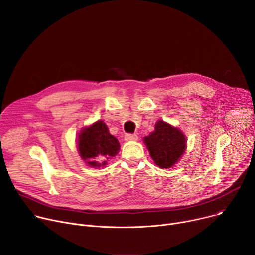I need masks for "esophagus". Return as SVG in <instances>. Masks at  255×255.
<instances>
[{
    "label": "esophagus",
    "mask_w": 255,
    "mask_h": 255,
    "mask_svg": "<svg viewBox=\"0 0 255 255\" xmlns=\"http://www.w3.org/2000/svg\"><path fill=\"white\" fill-rule=\"evenodd\" d=\"M125 140L128 142L130 141H137L138 140V136L137 134H133V133H127L125 136Z\"/></svg>",
    "instance_id": "obj_1"
}]
</instances>
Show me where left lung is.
<instances>
[{
    "label": "left lung",
    "mask_w": 255,
    "mask_h": 255,
    "mask_svg": "<svg viewBox=\"0 0 255 255\" xmlns=\"http://www.w3.org/2000/svg\"><path fill=\"white\" fill-rule=\"evenodd\" d=\"M143 140L153 161L164 169L173 167L180 159L187 142L181 130L163 121H157L154 131Z\"/></svg>",
    "instance_id": "8db88e82"
}]
</instances>
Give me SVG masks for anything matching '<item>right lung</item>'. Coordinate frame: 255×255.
Returning a JSON list of instances; mask_svg holds the SVG:
<instances>
[{
    "instance_id": "right-lung-1",
    "label": "right lung",
    "mask_w": 255,
    "mask_h": 255,
    "mask_svg": "<svg viewBox=\"0 0 255 255\" xmlns=\"http://www.w3.org/2000/svg\"><path fill=\"white\" fill-rule=\"evenodd\" d=\"M77 146L81 158L93 168L105 166L121 148L117 139L110 134L108 127L103 121L85 127L79 132Z\"/></svg>"
}]
</instances>
